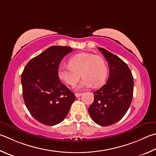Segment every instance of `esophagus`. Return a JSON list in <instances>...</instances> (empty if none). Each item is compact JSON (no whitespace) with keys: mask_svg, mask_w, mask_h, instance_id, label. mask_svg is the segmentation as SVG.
I'll list each match as a JSON object with an SVG mask.
<instances>
[{"mask_svg":"<svg viewBox=\"0 0 156 156\" xmlns=\"http://www.w3.org/2000/svg\"><path fill=\"white\" fill-rule=\"evenodd\" d=\"M81 93H75V95H76V98H79V97H80L81 96Z\"/></svg>","mask_w":156,"mask_h":156,"instance_id":"1","label":"esophagus"}]
</instances>
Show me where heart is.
Here are the masks:
<instances>
[{
  "mask_svg": "<svg viewBox=\"0 0 156 156\" xmlns=\"http://www.w3.org/2000/svg\"><path fill=\"white\" fill-rule=\"evenodd\" d=\"M69 66H60L57 74L61 80L70 86H73L83 77L77 89L102 85L108 74V66L106 61L100 56L83 52L71 57Z\"/></svg>",
  "mask_w": 156,
  "mask_h": 156,
  "instance_id": "obj_1",
  "label": "heart"
}]
</instances>
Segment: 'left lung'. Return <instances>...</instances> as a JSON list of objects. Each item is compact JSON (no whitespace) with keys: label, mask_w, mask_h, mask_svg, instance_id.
Listing matches in <instances>:
<instances>
[{"label":"left lung","mask_w":156,"mask_h":156,"mask_svg":"<svg viewBox=\"0 0 156 156\" xmlns=\"http://www.w3.org/2000/svg\"><path fill=\"white\" fill-rule=\"evenodd\" d=\"M108 63L109 77L106 84L93 92L94 101L88 109L95 123L108 126L126 115L131 104L134 78L127 65L109 51L98 48Z\"/></svg>","instance_id":"1"}]
</instances>
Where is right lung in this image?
<instances>
[{
  "label": "right lung",
  "mask_w": 156,
  "mask_h": 156,
  "mask_svg": "<svg viewBox=\"0 0 156 156\" xmlns=\"http://www.w3.org/2000/svg\"><path fill=\"white\" fill-rule=\"evenodd\" d=\"M72 50L68 46H51L31 59L22 73L25 105L30 115L44 125L63 121L76 99L57 74L62 59Z\"/></svg>",
  "instance_id": "add662e5"
}]
</instances>
